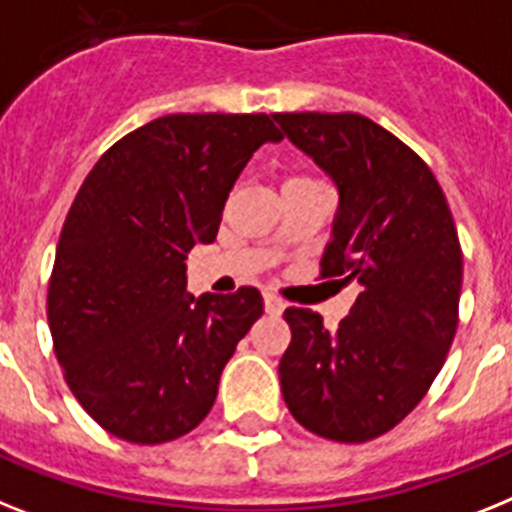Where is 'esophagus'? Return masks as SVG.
I'll use <instances>...</instances> for the list:
<instances>
[{
  "instance_id": "1",
  "label": "esophagus",
  "mask_w": 512,
  "mask_h": 512,
  "mask_svg": "<svg viewBox=\"0 0 512 512\" xmlns=\"http://www.w3.org/2000/svg\"><path fill=\"white\" fill-rule=\"evenodd\" d=\"M264 308H266V314L280 316L282 311H285V303H282V298H277L274 293H266L264 295Z\"/></svg>"
}]
</instances>
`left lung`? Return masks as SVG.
<instances>
[{
  "label": "left lung",
  "mask_w": 512,
  "mask_h": 512,
  "mask_svg": "<svg viewBox=\"0 0 512 512\" xmlns=\"http://www.w3.org/2000/svg\"><path fill=\"white\" fill-rule=\"evenodd\" d=\"M282 135L340 190L322 277L358 282L337 329L287 308L282 398L308 432L369 442L421 403L458 329L463 253L437 177L400 138L353 112H280Z\"/></svg>",
  "instance_id": "left-lung-1"
}]
</instances>
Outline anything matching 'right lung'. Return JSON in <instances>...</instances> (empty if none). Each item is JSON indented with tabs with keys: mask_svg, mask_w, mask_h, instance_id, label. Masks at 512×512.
Wrapping results in <instances>:
<instances>
[{
	"mask_svg": "<svg viewBox=\"0 0 512 512\" xmlns=\"http://www.w3.org/2000/svg\"><path fill=\"white\" fill-rule=\"evenodd\" d=\"M269 114H167L101 154L59 232L46 316L67 387L101 429L159 445L196 429L264 314L256 287L190 295L185 259L214 243Z\"/></svg>",
	"mask_w": 512,
	"mask_h": 512,
	"instance_id": "add662e5",
	"label": "right lung"
}]
</instances>
